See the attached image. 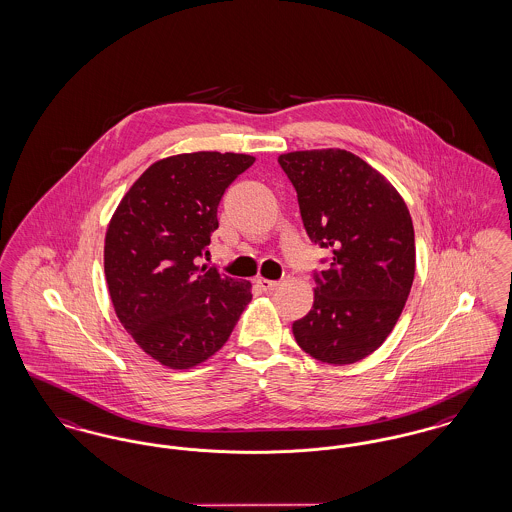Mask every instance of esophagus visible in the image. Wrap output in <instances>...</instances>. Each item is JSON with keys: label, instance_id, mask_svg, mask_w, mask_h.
Listing matches in <instances>:
<instances>
[{"label": "esophagus", "instance_id": "esophagus-1", "mask_svg": "<svg viewBox=\"0 0 512 512\" xmlns=\"http://www.w3.org/2000/svg\"><path fill=\"white\" fill-rule=\"evenodd\" d=\"M256 283H258V287H260L264 293H271V291H275V289L279 287V281H271V279H264V277H258Z\"/></svg>", "mask_w": 512, "mask_h": 512}]
</instances>
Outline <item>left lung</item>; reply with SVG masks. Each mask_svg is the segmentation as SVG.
I'll use <instances>...</instances> for the list:
<instances>
[{
    "mask_svg": "<svg viewBox=\"0 0 512 512\" xmlns=\"http://www.w3.org/2000/svg\"><path fill=\"white\" fill-rule=\"evenodd\" d=\"M310 241L331 250L314 273V306L293 323L298 347L325 364L372 354L403 312L416 268L412 217L395 187L347 150L279 156Z\"/></svg>",
    "mask_w": 512,
    "mask_h": 512,
    "instance_id": "1",
    "label": "left lung"
}]
</instances>
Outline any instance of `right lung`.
Wrapping results in <instances>:
<instances>
[{
    "label": "right lung",
    "instance_id": "1",
    "mask_svg": "<svg viewBox=\"0 0 512 512\" xmlns=\"http://www.w3.org/2000/svg\"><path fill=\"white\" fill-rule=\"evenodd\" d=\"M256 158L179 154L152 163L109 221L104 269L115 314L148 356L189 370L225 345L252 285L198 266L225 189Z\"/></svg>",
    "mask_w": 512,
    "mask_h": 512
}]
</instances>
